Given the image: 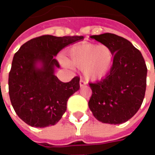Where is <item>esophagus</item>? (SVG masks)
<instances>
[{
	"instance_id": "obj_1",
	"label": "esophagus",
	"mask_w": 155,
	"mask_h": 155,
	"mask_svg": "<svg viewBox=\"0 0 155 155\" xmlns=\"http://www.w3.org/2000/svg\"><path fill=\"white\" fill-rule=\"evenodd\" d=\"M85 85H86V82L84 80H81V81H80V86L81 87H84Z\"/></svg>"
}]
</instances>
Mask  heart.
<instances>
[{
    "mask_svg": "<svg viewBox=\"0 0 155 155\" xmlns=\"http://www.w3.org/2000/svg\"><path fill=\"white\" fill-rule=\"evenodd\" d=\"M113 61V51L104 45H76L65 53L66 63L73 67L82 69L84 77L91 81L104 78L110 70Z\"/></svg>",
    "mask_w": 155,
    "mask_h": 155,
    "instance_id": "obj_1",
    "label": "heart"
}]
</instances>
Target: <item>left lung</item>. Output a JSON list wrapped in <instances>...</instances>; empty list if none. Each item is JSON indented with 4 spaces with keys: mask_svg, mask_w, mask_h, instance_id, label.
<instances>
[{
    "mask_svg": "<svg viewBox=\"0 0 155 155\" xmlns=\"http://www.w3.org/2000/svg\"><path fill=\"white\" fill-rule=\"evenodd\" d=\"M90 37L110 48L114 61L105 78L90 84L92 95L89 108L102 123L123 124L136 114L143 103L146 90L145 61L140 51L121 36L104 33Z\"/></svg>",
    "mask_w": 155,
    "mask_h": 155,
    "instance_id": "obj_1",
    "label": "left lung"
}]
</instances>
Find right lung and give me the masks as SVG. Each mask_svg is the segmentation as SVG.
Segmentation results:
<instances>
[{
    "label": "right lung",
    "mask_w": 155,
    "mask_h": 155,
    "mask_svg": "<svg viewBox=\"0 0 155 155\" xmlns=\"http://www.w3.org/2000/svg\"><path fill=\"white\" fill-rule=\"evenodd\" d=\"M84 36L42 35L20 47L9 73V95L15 113L32 127L54 125L66 111L69 98L80 90V78L61 82L54 74V59L63 48Z\"/></svg>",
    "instance_id": "1"
}]
</instances>
